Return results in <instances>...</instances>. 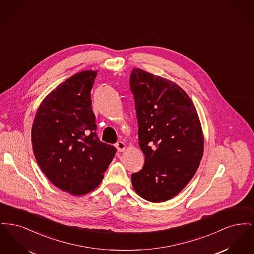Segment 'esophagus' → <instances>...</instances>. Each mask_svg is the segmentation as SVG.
Wrapping results in <instances>:
<instances>
[{
	"mask_svg": "<svg viewBox=\"0 0 254 254\" xmlns=\"http://www.w3.org/2000/svg\"><path fill=\"white\" fill-rule=\"evenodd\" d=\"M115 146H116V148H117V150H118L119 152L125 151L126 148H127V145H126L124 142H122V141L118 142V143L115 145Z\"/></svg>",
	"mask_w": 254,
	"mask_h": 254,
	"instance_id": "esophagus-1",
	"label": "esophagus"
}]
</instances>
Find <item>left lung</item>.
<instances>
[{
  "label": "left lung",
  "mask_w": 254,
  "mask_h": 254,
  "mask_svg": "<svg viewBox=\"0 0 254 254\" xmlns=\"http://www.w3.org/2000/svg\"><path fill=\"white\" fill-rule=\"evenodd\" d=\"M143 169L131 175L135 192L161 203L180 193L204 153V133L192 100L181 86L141 68L130 75Z\"/></svg>",
  "instance_id": "8db88e82"
}]
</instances>
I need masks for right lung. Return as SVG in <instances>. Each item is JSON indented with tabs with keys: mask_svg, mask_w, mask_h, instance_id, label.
Instances as JSON below:
<instances>
[{
	"mask_svg": "<svg viewBox=\"0 0 254 254\" xmlns=\"http://www.w3.org/2000/svg\"><path fill=\"white\" fill-rule=\"evenodd\" d=\"M98 70L76 73L40 104L31 129L39 167L55 187L74 196L95 190L115 156L96 134L90 91Z\"/></svg>",
	"mask_w": 254,
	"mask_h": 254,
	"instance_id": "1",
	"label": "right lung"
}]
</instances>
